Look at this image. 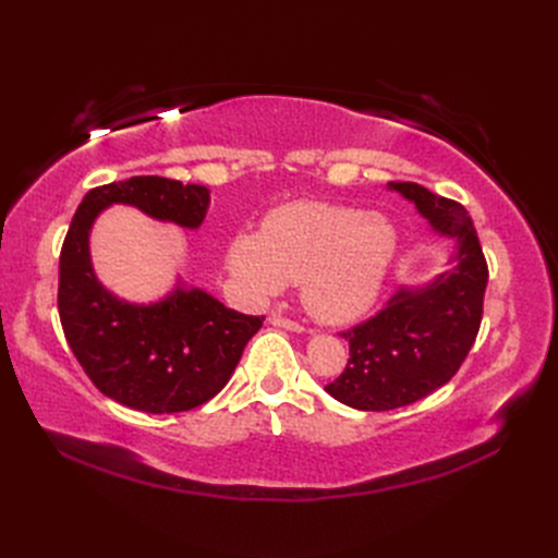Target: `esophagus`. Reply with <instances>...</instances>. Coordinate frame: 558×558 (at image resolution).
I'll use <instances>...</instances> for the list:
<instances>
[{
    "mask_svg": "<svg viewBox=\"0 0 558 558\" xmlns=\"http://www.w3.org/2000/svg\"><path fill=\"white\" fill-rule=\"evenodd\" d=\"M269 324L277 326V328H286V330H291V332H302V330H305V328H302V326L298 324V320H291V318L279 316V314L269 316Z\"/></svg>",
    "mask_w": 558,
    "mask_h": 558,
    "instance_id": "obj_1",
    "label": "esophagus"
}]
</instances>
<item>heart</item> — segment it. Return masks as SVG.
Returning a JSON list of instances; mask_svg holds the SVG:
<instances>
[{
  "label": "heart",
  "mask_w": 558,
  "mask_h": 558,
  "mask_svg": "<svg viewBox=\"0 0 558 558\" xmlns=\"http://www.w3.org/2000/svg\"><path fill=\"white\" fill-rule=\"evenodd\" d=\"M400 238L381 214L295 202L269 214L263 232H238L226 265L251 300L300 281L307 312L324 324H349L379 300L396 265Z\"/></svg>",
  "instance_id": "1"
}]
</instances>
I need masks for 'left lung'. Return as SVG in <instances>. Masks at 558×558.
Returning <instances> with one entry per match:
<instances>
[{"instance_id": "8db88e82", "label": "left lung", "mask_w": 558, "mask_h": 558, "mask_svg": "<svg viewBox=\"0 0 558 558\" xmlns=\"http://www.w3.org/2000/svg\"><path fill=\"white\" fill-rule=\"evenodd\" d=\"M386 189L412 202L437 238L451 242V253L440 275L402 286L377 316L342 332L349 363L326 391L363 412L404 408L456 375L477 337L488 281L463 205L412 181H388Z\"/></svg>"}]
</instances>
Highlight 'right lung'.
Listing matches in <instances>:
<instances>
[{
    "mask_svg": "<svg viewBox=\"0 0 558 558\" xmlns=\"http://www.w3.org/2000/svg\"><path fill=\"white\" fill-rule=\"evenodd\" d=\"M209 202L205 185L132 177L88 191L66 230L58 286L64 337L99 391L130 410L172 414L214 398L263 318L226 307L181 277L158 300L118 298L93 267V226L105 209L125 205L154 221L197 230Z\"/></svg>",
    "mask_w": 558,
    "mask_h": 558,
    "instance_id": "add662e5",
    "label": "right lung"
}]
</instances>
